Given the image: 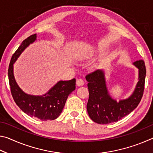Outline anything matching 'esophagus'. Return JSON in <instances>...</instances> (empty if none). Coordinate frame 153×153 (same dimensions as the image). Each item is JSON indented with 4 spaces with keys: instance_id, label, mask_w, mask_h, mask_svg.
Here are the masks:
<instances>
[{
    "instance_id": "34e87169",
    "label": "esophagus",
    "mask_w": 153,
    "mask_h": 153,
    "mask_svg": "<svg viewBox=\"0 0 153 153\" xmlns=\"http://www.w3.org/2000/svg\"><path fill=\"white\" fill-rule=\"evenodd\" d=\"M76 84L77 86H82L84 84V82L81 79H77L76 80Z\"/></svg>"
}]
</instances>
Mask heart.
Instances as JSON below:
<instances>
[{
    "mask_svg": "<svg viewBox=\"0 0 153 153\" xmlns=\"http://www.w3.org/2000/svg\"><path fill=\"white\" fill-rule=\"evenodd\" d=\"M92 54H90V55H87V57H89V56H92Z\"/></svg>",
    "mask_w": 153,
    "mask_h": 153,
    "instance_id": "1",
    "label": "heart"
}]
</instances>
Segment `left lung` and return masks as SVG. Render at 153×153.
I'll return each mask as SVG.
<instances>
[{
  "label": "left lung",
  "instance_id": "obj_1",
  "mask_svg": "<svg viewBox=\"0 0 153 153\" xmlns=\"http://www.w3.org/2000/svg\"><path fill=\"white\" fill-rule=\"evenodd\" d=\"M133 65L138 69V82L132 94L118 102L108 92L102 69H97L86 76L89 91L87 111L93 121L99 124L116 122L132 112L138 105L144 89L146 67L142 59L134 62Z\"/></svg>",
  "mask_w": 153,
  "mask_h": 153
}]
</instances>
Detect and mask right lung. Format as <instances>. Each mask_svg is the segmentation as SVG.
Wrapping results in <instances>:
<instances>
[{"label":"right lung","mask_w":153,"mask_h":153,"mask_svg":"<svg viewBox=\"0 0 153 153\" xmlns=\"http://www.w3.org/2000/svg\"><path fill=\"white\" fill-rule=\"evenodd\" d=\"M36 38V33L27 38L12 56L8 69L9 85L15 103L25 113L42 121L54 120L60 115L67 97L76 89V79L59 81L43 95L28 94L21 89L15 81L13 64L25 49L35 42Z\"/></svg>","instance_id":"1"}]
</instances>
